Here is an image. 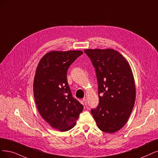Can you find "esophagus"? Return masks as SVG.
<instances>
[{"label":"esophagus","mask_w":158,"mask_h":158,"mask_svg":"<svg viewBox=\"0 0 158 158\" xmlns=\"http://www.w3.org/2000/svg\"><path fill=\"white\" fill-rule=\"evenodd\" d=\"M83 101L85 105H86V103H87V102H86V101H87L86 99V98H83Z\"/></svg>","instance_id":"obj_1"}]
</instances>
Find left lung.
I'll return each instance as SVG.
<instances>
[{
	"label": "left lung",
	"mask_w": 158,
	"mask_h": 158,
	"mask_svg": "<svg viewBox=\"0 0 158 158\" xmlns=\"http://www.w3.org/2000/svg\"><path fill=\"white\" fill-rule=\"evenodd\" d=\"M95 68L99 104L91 110L99 129L113 133L126 124L135 102L136 91L129 63L113 49L84 50Z\"/></svg>",
	"instance_id": "1"
}]
</instances>
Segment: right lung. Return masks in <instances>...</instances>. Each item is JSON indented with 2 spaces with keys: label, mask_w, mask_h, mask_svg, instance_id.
I'll return each instance as SVG.
<instances>
[{
  "label": "right lung",
  "mask_w": 158,
  "mask_h": 158,
  "mask_svg": "<svg viewBox=\"0 0 158 158\" xmlns=\"http://www.w3.org/2000/svg\"><path fill=\"white\" fill-rule=\"evenodd\" d=\"M83 53L81 51H52L40 60L34 75L35 102L42 117L55 129L73 128L83 106L72 94L67 81L70 65Z\"/></svg>",
  "instance_id": "obj_1"
}]
</instances>
